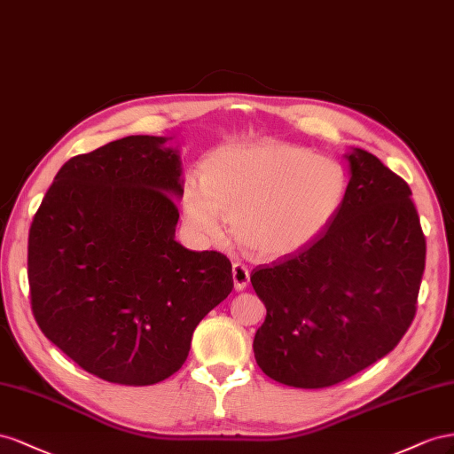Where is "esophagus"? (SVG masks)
<instances>
[{
  "label": "esophagus",
  "mask_w": 454,
  "mask_h": 454,
  "mask_svg": "<svg viewBox=\"0 0 454 454\" xmlns=\"http://www.w3.org/2000/svg\"><path fill=\"white\" fill-rule=\"evenodd\" d=\"M231 278H234V289L243 291L249 285V270L238 262L231 268Z\"/></svg>",
  "instance_id": "esophagus-1"
}]
</instances>
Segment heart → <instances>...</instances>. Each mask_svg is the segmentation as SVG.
<instances>
[{"label": "heart", "mask_w": 454, "mask_h": 454, "mask_svg": "<svg viewBox=\"0 0 454 454\" xmlns=\"http://www.w3.org/2000/svg\"><path fill=\"white\" fill-rule=\"evenodd\" d=\"M342 167L278 140L220 146L203 161V184L183 192L186 223L198 234L224 236L223 210L241 247L258 258H279L312 243L344 196Z\"/></svg>", "instance_id": "b5f03b06"}]
</instances>
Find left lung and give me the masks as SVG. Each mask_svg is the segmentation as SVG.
<instances>
[{
    "label": "left lung",
    "instance_id": "obj_1",
    "mask_svg": "<svg viewBox=\"0 0 454 454\" xmlns=\"http://www.w3.org/2000/svg\"><path fill=\"white\" fill-rule=\"evenodd\" d=\"M339 209L306 247L256 266L266 306L254 359L270 379L327 387L372 365L417 314L426 238L403 178L354 148Z\"/></svg>",
    "mask_w": 454,
    "mask_h": 454
}]
</instances>
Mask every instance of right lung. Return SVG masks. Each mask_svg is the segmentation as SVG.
<instances>
[{
    "instance_id": "obj_1",
    "label": "right lung",
    "mask_w": 454,
    "mask_h": 454,
    "mask_svg": "<svg viewBox=\"0 0 454 454\" xmlns=\"http://www.w3.org/2000/svg\"><path fill=\"white\" fill-rule=\"evenodd\" d=\"M133 135L60 167L28 236L32 312L47 339L95 377L169 379L193 329L234 289L223 253L175 239L180 158Z\"/></svg>"
}]
</instances>
